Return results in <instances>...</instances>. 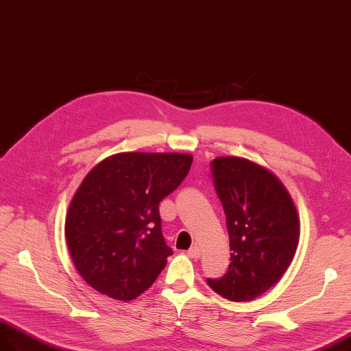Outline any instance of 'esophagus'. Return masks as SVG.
<instances>
[{
  "label": "esophagus",
  "mask_w": 351,
  "mask_h": 351,
  "mask_svg": "<svg viewBox=\"0 0 351 351\" xmlns=\"http://www.w3.org/2000/svg\"><path fill=\"white\" fill-rule=\"evenodd\" d=\"M187 255L191 258H199V257H201V248L195 245V246H192L191 250H187Z\"/></svg>",
  "instance_id": "1"
}]
</instances>
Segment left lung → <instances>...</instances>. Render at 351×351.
Returning a JSON list of instances; mask_svg holds the SVG:
<instances>
[{"instance_id": "left-lung-1", "label": "left lung", "mask_w": 351, "mask_h": 351, "mask_svg": "<svg viewBox=\"0 0 351 351\" xmlns=\"http://www.w3.org/2000/svg\"><path fill=\"white\" fill-rule=\"evenodd\" d=\"M210 169L232 254L224 276L206 283L230 301H251L289 267L300 236L297 210L279 178L252 160L215 158Z\"/></svg>"}]
</instances>
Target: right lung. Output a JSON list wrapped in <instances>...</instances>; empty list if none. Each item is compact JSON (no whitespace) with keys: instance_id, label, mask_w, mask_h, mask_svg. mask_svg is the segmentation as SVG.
Segmentation results:
<instances>
[{"instance_id":"right-lung-1","label":"right lung","mask_w":351,"mask_h":351,"mask_svg":"<svg viewBox=\"0 0 351 351\" xmlns=\"http://www.w3.org/2000/svg\"><path fill=\"white\" fill-rule=\"evenodd\" d=\"M183 154L113 155L94 167L66 217V242L84 280L105 295L130 301L143 293L173 254L159 204L192 165Z\"/></svg>"}]
</instances>
